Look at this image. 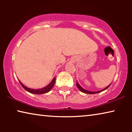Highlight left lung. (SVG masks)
Listing matches in <instances>:
<instances>
[{
  "instance_id": "8db88e82",
  "label": "left lung",
  "mask_w": 132,
  "mask_h": 132,
  "mask_svg": "<svg viewBox=\"0 0 132 132\" xmlns=\"http://www.w3.org/2000/svg\"><path fill=\"white\" fill-rule=\"evenodd\" d=\"M109 85V86H108L106 88H104L103 89H102V90H101V91H97V92H91V91H87V90H85V89H84V88H82L81 87V86H80V85H79L78 83H77V82H76V85H77V88H79V89L80 90V91H81L82 92H83V93H87V94H97V93H100L101 91H104V90H105V89H108V88L110 86V85Z\"/></svg>"
}]
</instances>
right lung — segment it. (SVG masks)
<instances>
[{
    "label": "right lung",
    "instance_id": "obj_1",
    "mask_svg": "<svg viewBox=\"0 0 132 132\" xmlns=\"http://www.w3.org/2000/svg\"><path fill=\"white\" fill-rule=\"evenodd\" d=\"M55 80H56V78L54 77V78L53 79V80H52V82H50L47 86H45V87H44V88H40V89H31V88L26 87V86H25L24 85L22 84V83L20 82V81H19V82H20V84H21V85L22 86V87L24 88L25 90H26L27 91L29 92V93H30L36 94H44V93H48V91H50V90H51L52 88H53L54 84H55Z\"/></svg>",
    "mask_w": 132,
    "mask_h": 132
}]
</instances>
